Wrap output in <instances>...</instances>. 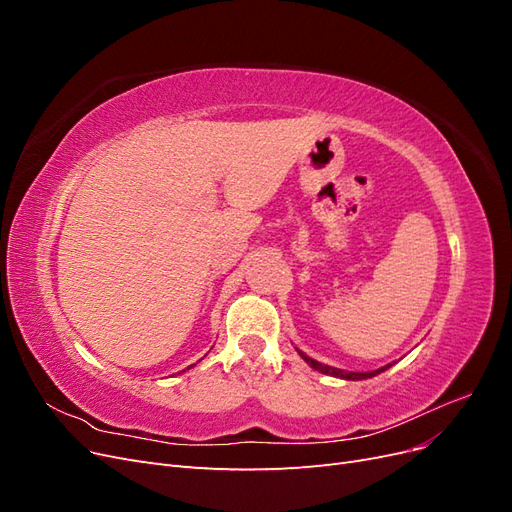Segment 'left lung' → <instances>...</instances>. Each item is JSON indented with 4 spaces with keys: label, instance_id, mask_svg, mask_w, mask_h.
<instances>
[{
    "label": "left lung",
    "instance_id": "left-lung-1",
    "mask_svg": "<svg viewBox=\"0 0 512 512\" xmlns=\"http://www.w3.org/2000/svg\"><path fill=\"white\" fill-rule=\"evenodd\" d=\"M297 352L301 354V359H303L309 367L316 369V371H320V374H327V376H333V378H342V380H367V378H374V376L382 374V371H386V369L393 367V365L397 363V361H393V363L384 365V367H380V369H374V371H346V369H339V367L324 365V363H320V361L312 359V356H307L305 352H301L299 348H297Z\"/></svg>",
    "mask_w": 512,
    "mask_h": 512
}]
</instances>
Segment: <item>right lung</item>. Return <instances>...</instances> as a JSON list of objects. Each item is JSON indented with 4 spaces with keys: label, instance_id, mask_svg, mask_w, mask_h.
<instances>
[{
    "label": "right lung",
    "instance_id": "1",
    "mask_svg": "<svg viewBox=\"0 0 512 512\" xmlns=\"http://www.w3.org/2000/svg\"><path fill=\"white\" fill-rule=\"evenodd\" d=\"M194 365H196V363H194ZM194 365H190V367H188V369H192V367H194ZM183 371H185V369H183Z\"/></svg>",
    "mask_w": 512,
    "mask_h": 512
}]
</instances>
